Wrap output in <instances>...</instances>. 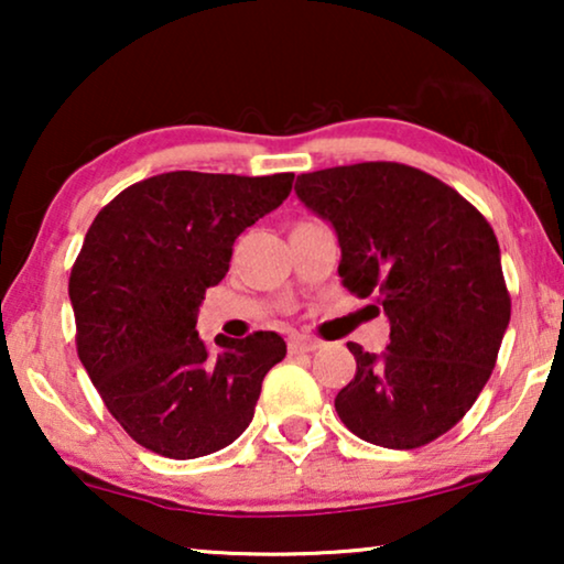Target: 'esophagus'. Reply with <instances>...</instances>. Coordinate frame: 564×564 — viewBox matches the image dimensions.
Listing matches in <instances>:
<instances>
[{
    "label": "esophagus",
    "mask_w": 564,
    "mask_h": 564,
    "mask_svg": "<svg viewBox=\"0 0 564 564\" xmlns=\"http://www.w3.org/2000/svg\"><path fill=\"white\" fill-rule=\"evenodd\" d=\"M288 346H290V354H305V351L321 349V344L313 341V338H307V336H292Z\"/></svg>",
    "instance_id": "esophagus-1"
}]
</instances>
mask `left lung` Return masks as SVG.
Wrapping results in <instances>:
<instances>
[{
	"instance_id": "obj_1",
	"label": "left lung",
	"mask_w": 564,
	"mask_h": 564,
	"mask_svg": "<svg viewBox=\"0 0 564 564\" xmlns=\"http://www.w3.org/2000/svg\"><path fill=\"white\" fill-rule=\"evenodd\" d=\"M295 195L334 228L344 288L377 292L390 323L380 354L346 344L357 375L338 419L388 449L434 442L473 408L511 321L496 234L457 189L392 161L300 174Z\"/></svg>"
}]
</instances>
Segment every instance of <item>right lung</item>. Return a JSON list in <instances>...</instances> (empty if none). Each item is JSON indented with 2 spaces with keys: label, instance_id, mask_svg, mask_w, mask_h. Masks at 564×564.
<instances>
[{
  "label": "right lung",
  "instance_id": "obj_1",
  "mask_svg": "<svg viewBox=\"0 0 564 564\" xmlns=\"http://www.w3.org/2000/svg\"><path fill=\"white\" fill-rule=\"evenodd\" d=\"M295 174L169 172L122 189L84 238L68 280L76 349L115 421L169 459L205 457L249 429L288 344L274 330H195L236 238L288 199Z\"/></svg>",
  "mask_w": 564,
  "mask_h": 564
}]
</instances>
